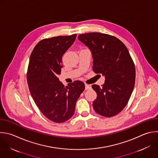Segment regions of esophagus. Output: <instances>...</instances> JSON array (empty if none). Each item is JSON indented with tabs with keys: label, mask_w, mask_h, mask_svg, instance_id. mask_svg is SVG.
<instances>
[{
	"label": "esophagus",
	"mask_w": 158,
	"mask_h": 158,
	"mask_svg": "<svg viewBox=\"0 0 158 158\" xmlns=\"http://www.w3.org/2000/svg\"><path fill=\"white\" fill-rule=\"evenodd\" d=\"M85 89L87 90V89H89L91 88V85H88V84H85Z\"/></svg>",
	"instance_id": "1"
}]
</instances>
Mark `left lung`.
Returning <instances> with one entry per match:
<instances>
[{
  "instance_id": "1",
  "label": "left lung",
  "mask_w": 158,
  "mask_h": 158,
  "mask_svg": "<svg viewBox=\"0 0 158 158\" xmlns=\"http://www.w3.org/2000/svg\"><path fill=\"white\" fill-rule=\"evenodd\" d=\"M78 38L91 51L93 70L105 77L101 87L92 85L97 93L93 109L104 117L114 116L125 107L134 88L135 68L129 52L121 41L109 35L90 33Z\"/></svg>"
}]
</instances>
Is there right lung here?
Wrapping results in <instances>:
<instances>
[{"mask_svg":"<svg viewBox=\"0 0 158 158\" xmlns=\"http://www.w3.org/2000/svg\"><path fill=\"white\" fill-rule=\"evenodd\" d=\"M76 37L75 34L43 40L30 58L27 82L31 96L44 115L56 123L64 122L73 116L76 102L85 89L81 81L65 86L57 77L63 67L62 57Z\"/></svg>","mask_w":158,"mask_h":158,"instance_id":"obj_1","label":"right lung"}]
</instances>
